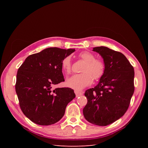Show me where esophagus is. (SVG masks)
I'll return each instance as SVG.
<instances>
[{"label": "esophagus", "instance_id": "obj_1", "mask_svg": "<svg viewBox=\"0 0 148 148\" xmlns=\"http://www.w3.org/2000/svg\"><path fill=\"white\" fill-rule=\"evenodd\" d=\"M75 95H76V97H78L79 96H81L82 95H83V92L78 91H75Z\"/></svg>", "mask_w": 148, "mask_h": 148}]
</instances>
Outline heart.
I'll return each instance as SVG.
<instances>
[{"label":"heart","instance_id":"b5f03b06","mask_svg":"<svg viewBox=\"0 0 148 148\" xmlns=\"http://www.w3.org/2000/svg\"><path fill=\"white\" fill-rule=\"evenodd\" d=\"M79 56L86 62L82 70L83 73L74 75L67 79L66 82V86L75 91H81L85 87L89 86L92 82V78L95 80L99 79L104 75L106 69L104 61L95 59V56L90 52H82ZM71 56H66L61 62L62 68L66 74H70L71 71Z\"/></svg>","mask_w":148,"mask_h":148}]
</instances>
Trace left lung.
Masks as SVG:
<instances>
[{"label":"left lung","mask_w":148,"mask_h":148,"mask_svg":"<svg viewBox=\"0 0 148 148\" xmlns=\"http://www.w3.org/2000/svg\"><path fill=\"white\" fill-rule=\"evenodd\" d=\"M93 51L102 57L105 72L95 88L85 91L88 103L83 112L88 122L106 126L126 112L134 92V69L123 53L104 47Z\"/></svg>","instance_id":"8db88e82"}]
</instances>
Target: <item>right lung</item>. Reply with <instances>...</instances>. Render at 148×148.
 <instances>
[{"label": "right lung", "mask_w": 148, "mask_h": 148, "mask_svg": "<svg viewBox=\"0 0 148 148\" xmlns=\"http://www.w3.org/2000/svg\"><path fill=\"white\" fill-rule=\"evenodd\" d=\"M75 49L49 47L30 55L18 70L15 90L26 117L40 125L59 121L66 107L75 97L72 89L52 87L64 82L62 60Z\"/></svg>", "instance_id": "1"}]
</instances>
